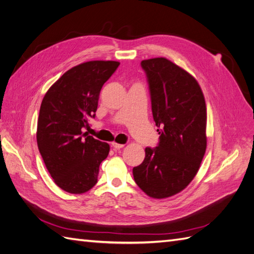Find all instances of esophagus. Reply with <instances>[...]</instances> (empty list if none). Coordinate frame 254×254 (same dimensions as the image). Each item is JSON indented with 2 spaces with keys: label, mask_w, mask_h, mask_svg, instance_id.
I'll use <instances>...</instances> for the list:
<instances>
[{
  "label": "esophagus",
  "mask_w": 254,
  "mask_h": 254,
  "mask_svg": "<svg viewBox=\"0 0 254 254\" xmlns=\"http://www.w3.org/2000/svg\"><path fill=\"white\" fill-rule=\"evenodd\" d=\"M111 146L112 147L114 148V149H121V148H123L124 147V144H119V143H117V142H113L112 144H111Z\"/></svg>",
  "instance_id": "obj_1"
}]
</instances>
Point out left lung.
I'll return each mask as SVG.
<instances>
[{"label":"left lung","instance_id":"obj_1","mask_svg":"<svg viewBox=\"0 0 254 254\" xmlns=\"http://www.w3.org/2000/svg\"><path fill=\"white\" fill-rule=\"evenodd\" d=\"M153 121L159 128L157 147L145 148L133 167L139 188L152 198L179 193L194 179L206 148V108L197 80L166 58L143 60Z\"/></svg>","mask_w":254,"mask_h":254}]
</instances>
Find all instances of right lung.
Returning <instances> with one entry per match:
<instances>
[{"mask_svg":"<svg viewBox=\"0 0 254 254\" xmlns=\"http://www.w3.org/2000/svg\"><path fill=\"white\" fill-rule=\"evenodd\" d=\"M118 61L94 60L66 71L45 93L38 118L37 144L57 186L82 194L97 182L99 165L108 157L109 144L82 132L95 118L104 83Z\"/></svg>","mask_w":254,"mask_h":254,"instance_id":"1","label":"right lung"}]
</instances>
